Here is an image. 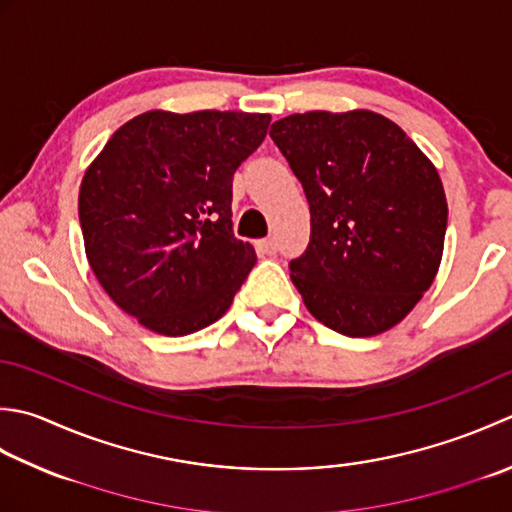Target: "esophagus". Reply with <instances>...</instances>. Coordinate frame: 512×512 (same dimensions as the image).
<instances>
[{"label":"esophagus","mask_w":512,"mask_h":512,"mask_svg":"<svg viewBox=\"0 0 512 512\" xmlns=\"http://www.w3.org/2000/svg\"><path fill=\"white\" fill-rule=\"evenodd\" d=\"M257 248H259V253L262 255H275L277 253V244H275V239H259L257 242Z\"/></svg>","instance_id":"34e87169"}]
</instances>
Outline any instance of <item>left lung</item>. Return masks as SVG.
<instances>
[{"label": "left lung", "mask_w": 512, "mask_h": 512, "mask_svg": "<svg viewBox=\"0 0 512 512\" xmlns=\"http://www.w3.org/2000/svg\"><path fill=\"white\" fill-rule=\"evenodd\" d=\"M302 182L310 242L290 279L317 322L348 337L397 326L442 264L448 204L435 164L373 110H310L270 126Z\"/></svg>", "instance_id": "8db88e82"}]
</instances>
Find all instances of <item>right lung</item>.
<instances>
[{"label":"right lung","mask_w":512,"mask_h":512,"mask_svg":"<svg viewBox=\"0 0 512 512\" xmlns=\"http://www.w3.org/2000/svg\"><path fill=\"white\" fill-rule=\"evenodd\" d=\"M270 115L148 110L115 130L79 186L88 264L157 335L184 337L233 304L255 248L233 235V175Z\"/></svg>","instance_id":"right-lung-1"}]
</instances>
